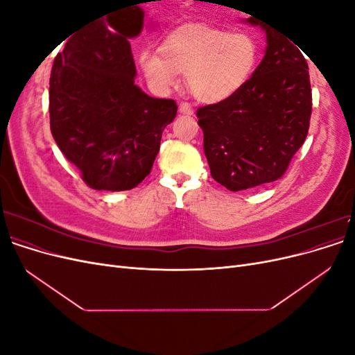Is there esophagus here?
<instances>
[{"mask_svg": "<svg viewBox=\"0 0 355 355\" xmlns=\"http://www.w3.org/2000/svg\"><path fill=\"white\" fill-rule=\"evenodd\" d=\"M179 112L180 114H192L194 112V110H192V106L188 103V102H180V105H179Z\"/></svg>", "mask_w": 355, "mask_h": 355, "instance_id": "34e87169", "label": "esophagus"}]
</instances>
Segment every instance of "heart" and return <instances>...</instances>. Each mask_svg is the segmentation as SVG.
<instances>
[{
    "mask_svg": "<svg viewBox=\"0 0 355 355\" xmlns=\"http://www.w3.org/2000/svg\"><path fill=\"white\" fill-rule=\"evenodd\" d=\"M257 59L259 46L250 32L189 25L171 32L161 53L142 51L139 67L159 93L175 89L180 73H187L188 89L198 101L222 103L244 87Z\"/></svg>",
    "mask_w": 355,
    "mask_h": 355,
    "instance_id": "heart-1",
    "label": "heart"
}]
</instances>
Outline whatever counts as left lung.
Returning a JSON list of instances; mask_svg holds the SVG:
<instances>
[{
	"mask_svg": "<svg viewBox=\"0 0 355 355\" xmlns=\"http://www.w3.org/2000/svg\"><path fill=\"white\" fill-rule=\"evenodd\" d=\"M249 22L266 31L265 58L232 99L197 110L210 173L230 191L280 179L305 142L313 111L302 53L272 26Z\"/></svg>",
	"mask_w": 355,
	"mask_h": 355,
	"instance_id": "8db88e82",
	"label": "left lung"
}]
</instances>
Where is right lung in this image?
I'll return each instance as SVG.
<instances>
[{
    "mask_svg": "<svg viewBox=\"0 0 355 355\" xmlns=\"http://www.w3.org/2000/svg\"><path fill=\"white\" fill-rule=\"evenodd\" d=\"M142 26L139 7L92 20L53 63L50 130L92 189L127 191L141 184L178 112L173 99L151 98L135 84L128 38Z\"/></svg>",
    "mask_w": 355,
    "mask_h": 355,
    "instance_id": "add662e5",
    "label": "right lung"
}]
</instances>
